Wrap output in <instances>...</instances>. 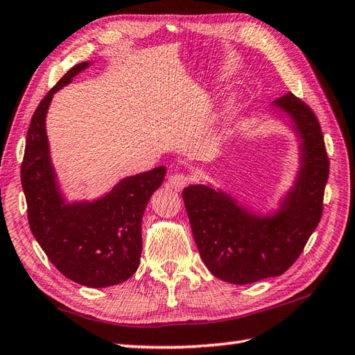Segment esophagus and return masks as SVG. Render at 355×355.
Instances as JSON below:
<instances>
[{
	"mask_svg": "<svg viewBox=\"0 0 355 355\" xmlns=\"http://www.w3.org/2000/svg\"><path fill=\"white\" fill-rule=\"evenodd\" d=\"M191 183V177L186 175V173H173L169 178V184L172 189L175 191H183L184 187Z\"/></svg>",
	"mask_w": 355,
	"mask_h": 355,
	"instance_id": "esophagus-1",
	"label": "esophagus"
}]
</instances>
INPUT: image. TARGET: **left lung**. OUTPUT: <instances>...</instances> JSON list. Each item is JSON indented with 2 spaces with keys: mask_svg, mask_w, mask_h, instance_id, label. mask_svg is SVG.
Returning a JSON list of instances; mask_svg holds the SVG:
<instances>
[{
  "mask_svg": "<svg viewBox=\"0 0 355 355\" xmlns=\"http://www.w3.org/2000/svg\"><path fill=\"white\" fill-rule=\"evenodd\" d=\"M291 116L302 137V169L284 209L256 216L209 186H189L183 200L206 267L225 282L245 285L281 276L304 252L320 223L329 158L318 116L293 93L275 102Z\"/></svg>",
  "mask_w": 355,
  "mask_h": 355,
  "instance_id": "left-lung-1",
  "label": "left lung"
}]
</instances>
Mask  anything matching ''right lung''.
Instances as JSON below:
<instances>
[{
    "label": "right lung",
    "mask_w": 355,
    "mask_h": 355,
    "mask_svg": "<svg viewBox=\"0 0 355 355\" xmlns=\"http://www.w3.org/2000/svg\"><path fill=\"white\" fill-rule=\"evenodd\" d=\"M87 65L71 67L35 110L21 163V184L30 230L50 262L73 282L103 288L126 281L139 268L143 212L166 171L158 166L128 177L97 201L64 205L49 157L45 114L53 94Z\"/></svg>",
    "instance_id": "add662e5"
}]
</instances>
